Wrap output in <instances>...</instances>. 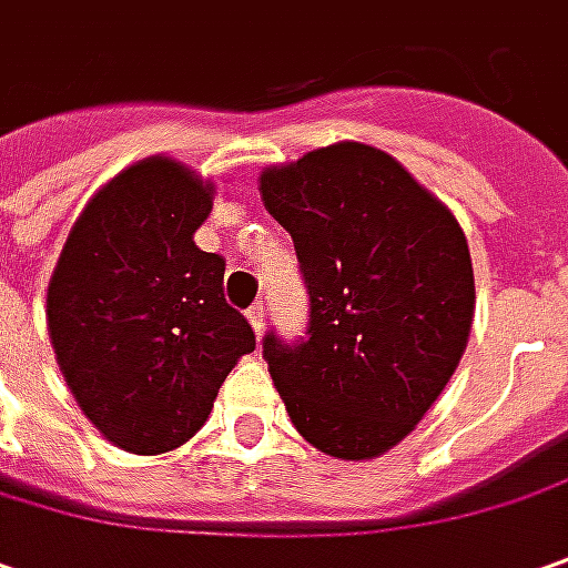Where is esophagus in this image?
<instances>
[{
  "instance_id": "1",
  "label": "esophagus",
  "mask_w": 568,
  "mask_h": 568,
  "mask_svg": "<svg viewBox=\"0 0 568 568\" xmlns=\"http://www.w3.org/2000/svg\"><path fill=\"white\" fill-rule=\"evenodd\" d=\"M248 320H252L254 333H264V304H252V307H248Z\"/></svg>"
}]
</instances>
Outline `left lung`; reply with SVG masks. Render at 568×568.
<instances>
[{
    "label": "left lung",
    "mask_w": 568,
    "mask_h": 568,
    "mask_svg": "<svg viewBox=\"0 0 568 568\" xmlns=\"http://www.w3.org/2000/svg\"><path fill=\"white\" fill-rule=\"evenodd\" d=\"M261 195L292 233L304 335L264 361L295 429L369 460L423 419L460 364L476 283L460 223L379 149L338 142L270 168Z\"/></svg>",
    "instance_id": "8db88e82"
}]
</instances>
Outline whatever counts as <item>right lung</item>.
<instances>
[{"label": "right lung", "mask_w": 568, "mask_h": 568, "mask_svg": "<svg viewBox=\"0 0 568 568\" xmlns=\"http://www.w3.org/2000/svg\"><path fill=\"white\" fill-rule=\"evenodd\" d=\"M211 183L168 158L114 176L73 223L45 314L64 382L108 442L164 454L202 429L254 329L192 235Z\"/></svg>", "instance_id": "right-lung-1"}]
</instances>
